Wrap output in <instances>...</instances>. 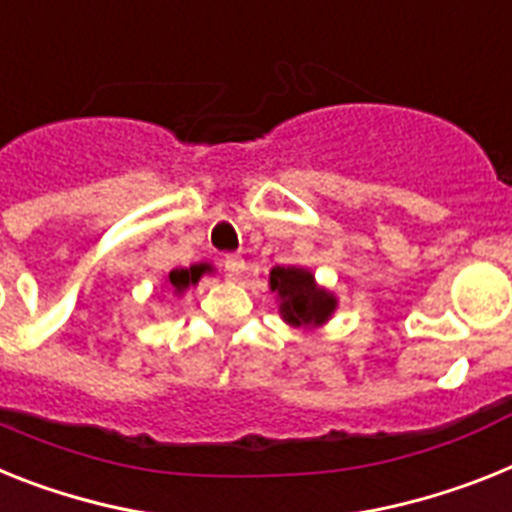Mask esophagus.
I'll list each match as a JSON object with an SVG mask.
<instances>
[{
  "instance_id": "esophagus-1",
  "label": "esophagus",
  "mask_w": 512,
  "mask_h": 512,
  "mask_svg": "<svg viewBox=\"0 0 512 512\" xmlns=\"http://www.w3.org/2000/svg\"><path fill=\"white\" fill-rule=\"evenodd\" d=\"M223 270H226L229 281H236L244 273V260L239 255H226L223 257Z\"/></svg>"
}]
</instances>
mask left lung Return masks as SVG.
<instances>
[{
    "mask_svg": "<svg viewBox=\"0 0 512 512\" xmlns=\"http://www.w3.org/2000/svg\"><path fill=\"white\" fill-rule=\"evenodd\" d=\"M268 286L276 294L278 315L291 328L317 330L336 315L338 296L320 286L315 273L302 265H276Z\"/></svg>",
    "mask_w": 512,
    "mask_h": 512,
    "instance_id": "obj_1",
    "label": "left lung"
}]
</instances>
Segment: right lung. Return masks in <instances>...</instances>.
Here are the masks:
<instances>
[{
  "instance_id": "right-lung-1",
  "label": "right lung",
  "mask_w": 512,
  "mask_h": 512,
  "mask_svg": "<svg viewBox=\"0 0 512 512\" xmlns=\"http://www.w3.org/2000/svg\"><path fill=\"white\" fill-rule=\"evenodd\" d=\"M213 268V265L208 263H195L190 265V268H174L169 270V276L163 278V289L169 291V294H174L176 299L184 294V291L190 289V286H197V281L208 273V270Z\"/></svg>"
}]
</instances>
